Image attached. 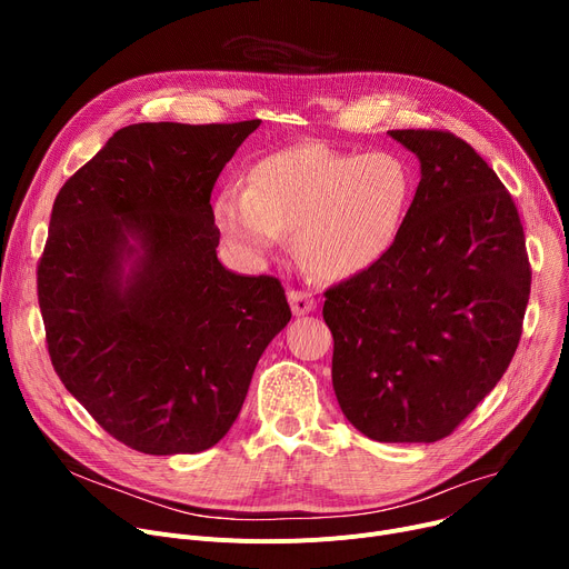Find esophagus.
Listing matches in <instances>:
<instances>
[{
	"instance_id": "obj_1",
	"label": "esophagus",
	"mask_w": 569,
	"mask_h": 569,
	"mask_svg": "<svg viewBox=\"0 0 569 569\" xmlns=\"http://www.w3.org/2000/svg\"><path fill=\"white\" fill-rule=\"evenodd\" d=\"M288 300H290V309H292L295 316H307L309 311L316 309L313 297L309 292H302V290H290Z\"/></svg>"
}]
</instances>
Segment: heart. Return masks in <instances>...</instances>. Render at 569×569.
<instances>
[{
  "instance_id": "obj_1",
  "label": "heart",
  "mask_w": 569,
  "mask_h": 569,
  "mask_svg": "<svg viewBox=\"0 0 569 569\" xmlns=\"http://www.w3.org/2000/svg\"><path fill=\"white\" fill-rule=\"evenodd\" d=\"M410 200L412 172L401 157L302 142L260 159L249 187L226 184L212 214L230 244L253 260L297 230V247L313 272L346 281L395 247Z\"/></svg>"
}]
</instances>
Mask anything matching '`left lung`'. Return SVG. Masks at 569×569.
Listing matches in <instances>:
<instances>
[{
	"instance_id": "8db88e82",
	"label": "left lung",
	"mask_w": 569,
	"mask_h": 569,
	"mask_svg": "<svg viewBox=\"0 0 569 569\" xmlns=\"http://www.w3.org/2000/svg\"><path fill=\"white\" fill-rule=\"evenodd\" d=\"M387 133L417 157L422 179L395 247L325 292L332 385L367 438L436 442L510 367L530 264L512 196L468 142Z\"/></svg>"
}]
</instances>
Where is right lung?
I'll return each mask as SVG.
<instances>
[{
  "label": "right lung",
  "mask_w": 569,
  "mask_h": 569,
  "mask_svg": "<svg viewBox=\"0 0 569 569\" xmlns=\"http://www.w3.org/2000/svg\"><path fill=\"white\" fill-rule=\"evenodd\" d=\"M260 119L119 129L57 193L39 307L57 376L144 455L217 445L290 320L274 277L217 258V177Z\"/></svg>",
  "instance_id": "obj_1"
}]
</instances>
